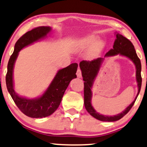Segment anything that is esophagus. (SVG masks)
<instances>
[{"label":"esophagus","mask_w":147,"mask_h":147,"mask_svg":"<svg viewBox=\"0 0 147 147\" xmlns=\"http://www.w3.org/2000/svg\"><path fill=\"white\" fill-rule=\"evenodd\" d=\"M76 75H77L78 78H81V77H82V73H81V70H80V68L78 69L77 72H76Z\"/></svg>","instance_id":"esophagus-1"}]
</instances>
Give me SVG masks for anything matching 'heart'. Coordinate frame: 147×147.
<instances>
[{
	"instance_id": "1",
	"label": "heart",
	"mask_w": 147,
	"mask_h": 147,
	"mask_svg": "<svg viewBox=\"0 0 147 147\" xmlns=\"http://www.w3.org/2000/svg\"><path fill=\"white\" fill-rule=\"evenodd\" d=\"M98 40V38L96 36L91 35L87 36V38H85L82 40V46L85 48L91 47L94 45L97 42ZM102 45L101 43H99L97 45L98 49H100V48H102Z\"/></svg>"
}]
</instances>
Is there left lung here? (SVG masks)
<instances>
[{"label":"left lung","mask_w":147,"mask_h":147,"mask_svg":"<svg viewBox=\"0 0 147 147\" xmlns=\"http://www.w3.org/2000/svg\"><path fill=\"white\" fill-rule=\"evenodd\" d=\"M120 54L121 56H126L129 58L135 65L136 68V80L138 82V91L133 102L127 108H126L125 111L122 113L115 115H104L98 113L93 106L91 105V97H92V92L91 88L97 76L100 68L102 63L104 61L103 58H98L91 61L82 60L80 63V68L82 71V76L83 78L84 82V103L86 110L91 115L97 120L100 121L105 122H114L121 119L125 116L128 112L130 111L133 105H134L136 100L140 91L141 85H142V77H141V62L140 58L138 57L137 53L134 48V45L129 40L120 34H116V39H115L114 44H113V49H111L107 53L105 54V57L113 56L115 55Z\"/></svg>","instance_id":"8db88e82"}]
</instances>
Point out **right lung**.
Returning a JSON list of instances; mask_svg holds the SVG:
<instances>
[{
    "instance_id": "right-lung-1",
    "label": "right lung",
    "mask_w": 147,
    "mask_h": 147,
    "mask_svg": "<svg viewBox=\"0 0 147 147\" xmlns=\"http://www.w3.org/2000/svg\"><path fill=\"white\" fill-rule=\"evenodd\" d=\"M50 27H36L25 33L16 42L14 51L9 60L6 74V85L12 99L19 109L30 118H42L54 113L61 102L65 91L72 79L76 78L78 64L72 63L60 69L40 97L29 99L19 96L13 89V70L18 52L22 48L47 36L51 32Z\"/></svg>"
}]
</instances>
